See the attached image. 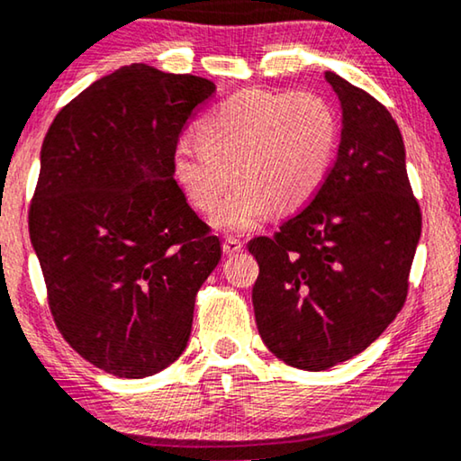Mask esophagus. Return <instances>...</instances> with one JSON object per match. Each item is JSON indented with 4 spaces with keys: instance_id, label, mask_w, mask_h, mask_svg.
<instances>
[{
    "instance_id": "obj_1",
    "label": "esophagus",
    "mask_w": 461,
    "mask_h": 461,
    "mask_svg": "<svg viewBox=\"0 0 461 461\" xmlns=\"http://www.w3.org/2000/svg\"><path fill=\"white\" fill-rule=\"evenodd\" d=\"M242 249H244V244L240 242L238 238H233V236H230V238H225V242H223V252L225 254H238V252H242Z\"/></svg>"
}]
</instances>
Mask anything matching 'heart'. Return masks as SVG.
Masks as SVG:
<instances>
[{
  "mask_svg": "<svg viewBox=\"0 0 461 461\" xmlns=\"http://www.w3.org/2000/svg\"><path fill=\"white\" fill-rule=\"evenodd\" d=\"M339 139V112L325 95L246 88L198 126L201 144H177L174 176L203 212H215L236 181L215 225L246 231L269 209L290 212L311 201L333 167Z\"/></svg>",
  "mask_w": 461,
  "mask_h": 461,
  "instance_id": "b5f03b06",
  "label": "heart"
}]
</instances>
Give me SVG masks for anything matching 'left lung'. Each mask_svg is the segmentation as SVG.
<instances>
[{"instance_id": "8db88e82", "label": "left lung", "mask_w": 461, "mask_h": 461, "mask_svg": "<svg viewBox=\"0 0 461 461\" xmlns=\"http://www.w3.org/2000/svg\"><path fill=\"white\" fill-rule=\"evenodd\" d=\"M325 78L343 112L333 167L304 209L249 244L260 338L302 370L354 358L391 325L422 231L395 120L373 95L333 72Z\"/></svg>"}]
</instances>
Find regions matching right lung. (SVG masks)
Instances as JSON below:
<instances>
[{
	"instance_id": "right-lung-1",
	"label": "right lung",
	"mask_w": 461,
	"mask_h": 461,
	"mask_svg": "<svg viewBox=\"0 0 461 461\" xmlns=\"http://www.w3.org/2000/svg\"><path fill=\"white\" fill-rule=\"evenodd\" d=\"M211 80L123 66L59 109L29 209L55 327L82 358L142 379L186 349L221 244L174 180Z\"/></svg>"
}]
</instances>
